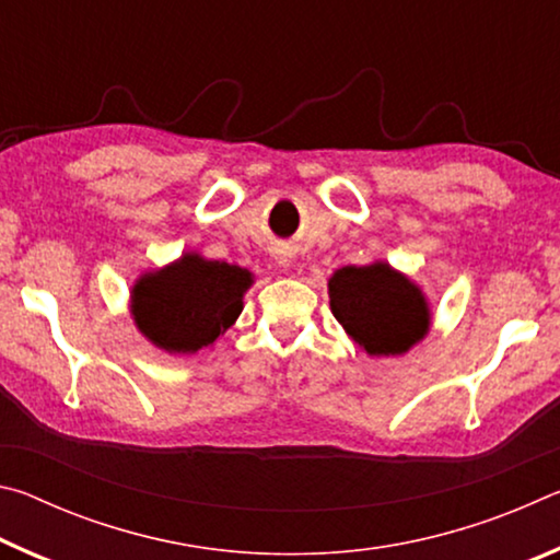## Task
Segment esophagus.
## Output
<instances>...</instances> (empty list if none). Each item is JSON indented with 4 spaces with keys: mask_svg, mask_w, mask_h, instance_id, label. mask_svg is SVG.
<instances>
[{
    "mask_svg": "<svg viewBox=\"0 0 560 560\" xmlns=\"http://www.w3.org/2000/svg\"><path fill=\"white\" fill-rule=\"evenodd\" d=\"M279 264H281V267H289V257H287V254H281V257H279Z\"/></svg>",
    "mask_w": 560,
    "mask_h": 560,
    "instance_id": "1",
    "label": "esophagus"
}]
</instances>
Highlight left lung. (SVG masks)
Wrapping results in <instances>:
<instances>
[{"label":"left lung","mask_w":560,"mask_h":560,"mask_svg":"<svg viewBox=\"0 0 560 560\" xmlns=\"http://www.w3.org/2000/svg\"><path fill=\"white\" fill-rule=\"evenodd\" d=\"M328 293L340 326L371 355L405 353L430 328L420 289L387 264L338 269Z\"/></svg>","instance_id":"left-lung-1"}]
</instances>
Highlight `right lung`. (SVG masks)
Segmentation results:
<instances>
[{
  "label": "right lung",
  "instance_id": "1",
  "mask_svg": "<svg viewBox=\"0 0 560 560\" xmlns=\"http://www.w3.org/2000/svg\"><path fill=\"white\" fill-rule=\"evenodd\" d=\"M252 273L226 261L185 254L132 291V314L143 334L167 353H197L214 343L236 316Z\"/></svg>",
  "mask_w": 560,
  "mask_h": 560
}]
</instances>
